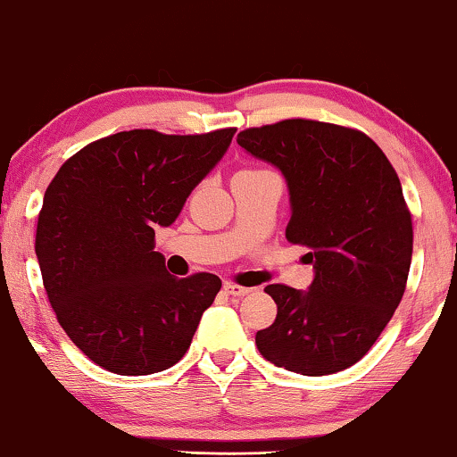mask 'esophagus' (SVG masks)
Wrapping results in <instances>:
<instances>
[{
    "label": "esophagus",
    "mask_w": 457,
    "mask_h": 457,
    "mask_svg": "<svg viewBox=\"0 0 457 457\" xmlns=\"http://www.w3.org/2000/svg\"><path fill=\"white\" fill-rule=\"evenodd\" d=\"M224 291H227L228 295H233V297H245V295H249V293H252L249 287H241V285H235V283L224 285Z\"/></svg>",
    "instance_id": "1"
}]
</instances>
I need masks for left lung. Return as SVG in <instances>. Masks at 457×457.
Masks as SVG:
<instances>
[{
    "mask_svg": "<svg viewBox=\"0 0 457 457\" xmlns=\"http://www.w3.org/2000/svg\"><path fill=\"white\" fill-rule=\"evenodd\" d=\"M237 143L285 174L287 241L308 247L316 270L305 293L266 287L278 312L255 345L305 377L345 370L374 345L408 283L414 230L395 168L361 130L305 118L245 129Z\"/></svg>",
    "mask_w": 457,
    "mask_h": 457,
    "instance_id": "left-lung-1",
    "label": "left lung"
}]
</instances>
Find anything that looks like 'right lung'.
Segmentation results:
<instances>
[{"instance_id": "right-lung-1", "label": "right lung", "mask_w": 457, "mask_h": 457, "mask_svg": "<svg viewBox=\"0 0 457 457\" xmlns=\"http://www.w3.org/2000/svg\"><path fill=\"white\" fill-rule=\"evenodd\" d=\"M237 129L204 135L122 130L85 145L49 183L35 252L55 318L97 366L162 372L187 353L220 278H174L154 252Z\"/></svg>"}]
</instances>
